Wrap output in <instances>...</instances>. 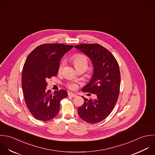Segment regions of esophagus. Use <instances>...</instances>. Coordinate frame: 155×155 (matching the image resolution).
Segmentation results:
<instances>
[{
  "mask_svg": "<svg viewBox=\"0 0 155 155\" xmlns=\"http://www.w3.org/2000/svg\"><path fill=\"white\" fill-rule=\"evenodd\" d=\"M68 96H70V97H76V96H77V94H74V93H72V92H69V93H68Z\"/></svg>",
  "mask_w": 155,
  "mask_h": 155,
  "instance_id": "esophagus-1",
  "label": "esophagus"
}]
</instances>
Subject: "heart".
<instances>
[{
  "instance_id": "obj_1",
  "label": "heart",
  "mask_w": 155,
  "mask_h": 155,
  "mask_svg": "<svg viewBox=\"0 0 155 155\" xmlns=\"http://www.w3.org/2000/svg\"><path fill=\"white\" fill-rule=\"evenodd\" d=\"M72 61L74 62V64L75 66V68L78 69L80 68H84V69H87L88 67V64H89V62H88V59L86 58V56H85L83 54H76L75 56H73L72 58ZM64 61H63L59 67V71H61L64 65ZM68 87L71 89V90H75L77 88V84L74 83H71L68 84L67 85Z\"/></svg>"
}]
</instances>
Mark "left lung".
Returning <instances> with one entry per match:
<instances>
[{"mask_svg":"<svg viewBox=\"0 0 155 155\" xmlns=\"http://www.w3.org/2000/svg\"><path fill=\"white\" fill-rule=\"evenodd\" d=\"M75 47L89 56L94 68L91 81L82 91L97 96L96 99L83 97L84 102L78 108V113L85 122L96 124L111 113L117 101L120 86L119 66L112 53L98 44H82Z\"/></svg>","mask_w":155,"mask_h":155,"instance_id":"8db88e82","label":"left lung"}]
</instances>
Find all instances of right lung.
<instances>
[{"label":"right lung","instance_id":"right-lung-1","mask_svg":"<svg viewBox=\"0 0 155 155\" xmlns=\"http://www.w3.org/2000/svg\"><path fill=\"white\" fill-rule=\"evenodd\" d=\"M73 47L44 44L28 55L23 68L21 84L26 106L35 119L47 121L58 115L61 101L68 93L63 89L53 93L47 91L46 80L56 76L62 56Z\"/></svg>","mask_w":155,"mask_h":155}]
</instances>
